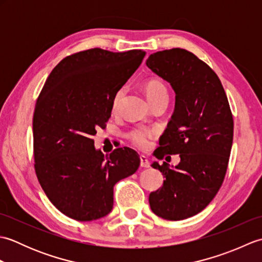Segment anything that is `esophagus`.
I'll list each match as a JSON object with an SVG mask.
<instances>
[{
	"label": "esophagus",
	"mask_w": 262,
	"mask_h": 262,
	"mask_svg": "<svg viewBox=\"0 0 262 262\" xmlns=\"http://www.w3.org/2000/svg\"><path fill=\"white\" fill-rule=\"evenodd\" d=\"M140 160H141V166H142V168H149V165H151V164H149L146 157H144V155H141Z\"/></svg>",
	"instance_id": "esophagus-1"
}]
</instances>
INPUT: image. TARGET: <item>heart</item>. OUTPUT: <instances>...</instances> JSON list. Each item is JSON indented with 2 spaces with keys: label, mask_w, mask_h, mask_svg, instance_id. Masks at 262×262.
I'll list each match as a JSON object with an SVG mask.
<instances>
[{
  "label": "heart",
  "mask_w": 262,
  "mask_h": 262,
  "mask_svg": "<svg viewBox=\"0 0 262 262\" xmlns=\"http://www.w3.org/2000/svg\"><path fill=\"white\" fill-rule=\"evenodd\" d=\"M144 90H145L146 96L149 101H151V103L160 97L168 96V90H166L165 85L161 81L155 79L147 81L145 84H144ZM122 93H124L122 90H119L115 93L113 102H111V108H113L114 111L118 109ZM155 135H157V129H154V128L146 126H137L128 132L126 136L127 140L135 147L140 149H146L149 146L151 140Z\"/></svg>",
  "instance_id": "obj_1"
}]
</instances>
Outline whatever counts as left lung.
<instances>
[{
  "instance_id": "8db88e82",
  "label": "left lung",
  "mask_w": 262,
  "mask_h": 262,
  "mask_svg": "<svg viewBox=\"0 0 262 262\" xmlns=\"http://www.w3.org/2000/svg\"><path fill=\"white\" fill-rule=\"evenodd\" d=\"M146 65L176 92L174 113L154 154L160 160L180 154L174 169L165 162L152 164L165 180L149 193V206L164 220H186L200 213L224 181L233 143L232 111L219 76L192 53L157 52Z\"/></svg>"
}]
</instances>
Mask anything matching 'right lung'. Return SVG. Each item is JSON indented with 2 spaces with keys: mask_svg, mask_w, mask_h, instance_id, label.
<instances>
[{
  "mask_svg": "<svg viewBox=\"0 0 262 262\" xmlns=\"http://www.w3.org/2000/svg\"><path fill=\"white\" fill-rule=\"evenodd\" d=\"M145 54L101 48L72 54L55 66L39 94L32 119L35 171L48 199L71 219L108 215L115 185L140 166L134 149L119 147L104 155L92 137L105 126L115 93Z\"/></svg>",
  "mask_w": 262,
  "mask_h": 262,
  "instance_id": "obj_1",
  "label": "right lung"
}]
</instances>
